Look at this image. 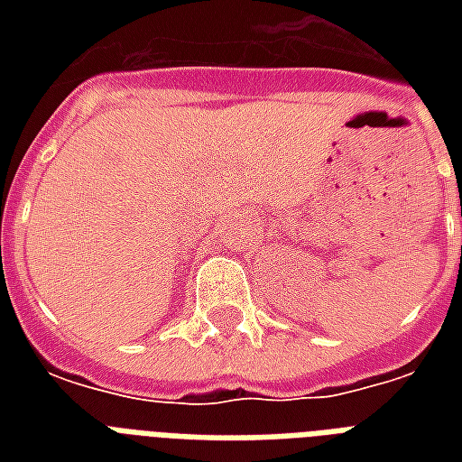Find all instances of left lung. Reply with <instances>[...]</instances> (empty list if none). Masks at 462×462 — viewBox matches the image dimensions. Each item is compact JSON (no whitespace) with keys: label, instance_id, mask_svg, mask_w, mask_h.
<instances>
[{"label":"left lung","instance_id":"left-lung-1","mask_svg":"<svg viewBox=\"0 0 462 462\" xmlns=\"http://www.w3.org/2000/svg\"><path fill=\"white\" fill-rule=\"evenodd\" d=\"M460 216H462V210H460Z\"/></svg>","mask_w":462,"mask_h":462}]
</instances>
